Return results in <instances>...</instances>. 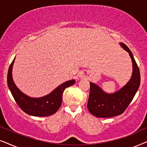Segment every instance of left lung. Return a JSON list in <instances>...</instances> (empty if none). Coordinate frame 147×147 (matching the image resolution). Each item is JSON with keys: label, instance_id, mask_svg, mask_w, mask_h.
Masks as SVG:
<instances>
[{"label": "left lung", "instance_id": "8db88e82", "mask_svg": "<svg viewBox=\"0 0 147 147\" xmlns=\"http://www.w3.org/2000/svg\"><path fill=\"white\" fill-rule=\"evenodd\" d=\"M120 45L129 53L132 59L133 66L132 78L124 87L112 94L104 93L98 86L90 83L87 107L90 113L96 117L108 118L122 114L129 106L139 88L140 74L138 66L129 48L124 43H121Z\"/></svg>", "mask_w": 147, "mask_h": 147}]
</instances>
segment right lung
Instances as JSON below:
<instances>
[{
	"mask_svg": "<svg viewBox=\"0 0 147 147\" xmlns=\"http://www.w3.org/2000/svg\"><path fill=\"white\" fill-rule=\"evenodd\" d=\"M15 59L9 66L7 74V84L16 103L25 113L35 116H49L59 110L62 102V96L66 88L75 84V80L67 81L53 90L51 94L40 98H32L23 94L14 84L12 78V68Z\"/></svg>",
	"mask_w": 147,
	"mask_h": 147,
	"instance_id": "add662e5",
	"label": "right lung"
}]
</instances>
